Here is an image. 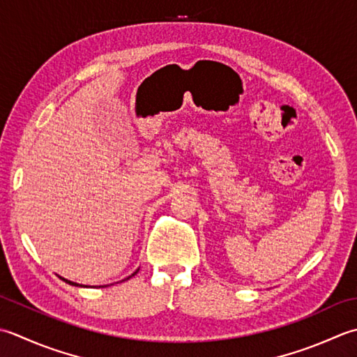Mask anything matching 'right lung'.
I'll return each mask as SVG.
<instances>
[{
	"label": "right lung",
	"instance_id": "obj_1",
	"mask_svg": "<svg viewBox=\"0 0 357 357\" xmlns=\"http://www.w3.org/2000/svg\"><path fill=\"white\" fill-rule=\"evenodd\" d=\"M134 274H137V271H135V273H134ZM134 274H132V275H134ZM129 278H130V275H129ZM129 278H128V279H129ZM63 280H64V282H66V283H69V285H75V287H82V285H78V283H74V282H70V280H66V279H63Z\"/></svg>",
	"mask_w": 357,
	"mask_h": 357
}]
</instances>
